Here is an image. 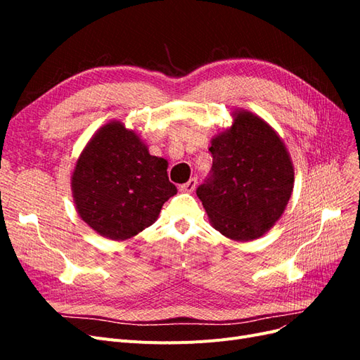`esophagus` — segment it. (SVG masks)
<instances>
[{
  "label": "esophagus",
  "instance_id": "34e87169",
  "mask_svg": "<svg viewBox=\"0 0 360 360\" xmlns=\"http://www.w3.org/2000/svg\"><path fill=\"white\" fill-rule=\"evenodd\" d=\"M197 183H198V180L195 179V177H192V179H189L186 183L180 184L179 189H180L181 192H193V189L197 188Z\"/></svg>",
  "mask_w": 360,
  "mask_h": 360
}]
</instances>
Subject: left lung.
I'll return each mask as SVG.
<instances>
[{
    "label": "left lung",
    "instance_id": "8db88e82",
    "mask_svg": "<svg viewBox=\"0 0 360 360\" xmlns=\"http://www.w3.org/2000/svg\"><path fill=\"white\" fill-rule=\"evenodd\" d=\"M210 174L197 189L212 225L233 240L270 230L291 197L294 169L278 134L250 112L212 141Z\"/></svg>",
    "mask_w": 360,
    "mask_h": 360
}]
</instances>
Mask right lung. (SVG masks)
Listing matches in <instances>:
<instances>
[{"label": "right lung", "mask_w": 360, "mask_h": 360, "mask_svg": "<svg viewBox=\"0 0 360 360\" xmlns=\"http://www.w3.org/2000/svg\"><path fill=\"white\" fill-rule=\"evenodd\" d=\"M167 168L168 162L151 156L134 130L118 122L103 126L84 148L72 176L82 221L112 240L143 231L177 193Z\"/></svg>", "instance_id": "right-lung-1"}]
</instances>
